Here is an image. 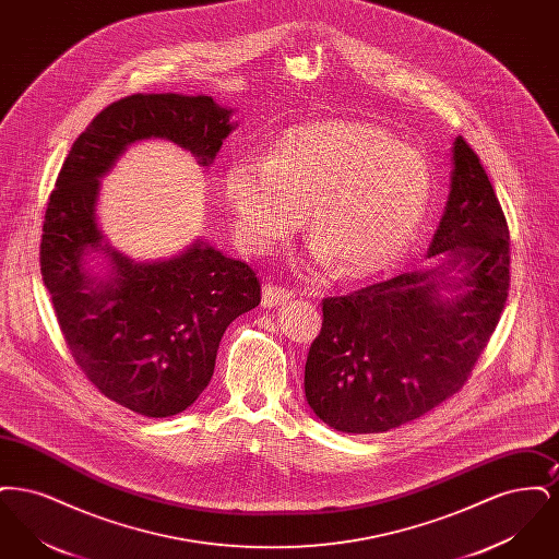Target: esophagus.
<instances>
[{"mask_svg": "<svg viewBox=\"0 0 559 559\" xmlns=\"http://www.w3.org/2000/svg\"><path fill=\"white\" fill-rule=\"evenodd\" d=\"M293 293L285 287H278V285H264V293H262V304L267 308H274V306H281L285 304L287 299H292Z\"/></svg>", "mask_w": 559, "mask_h": 559, "instance_id": "esophagus-1", "label": "esophagus"}]
</instances>
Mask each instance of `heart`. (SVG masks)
Listing matches in <instances>:
<instances>
[{
	"label": "heart",
	"mask_w": 559,
	"mask_h": 559,
	"mask_svg": "<svg viewBox=\"0 0 559 559\" xmlns=\"http://www.w3.org/2000/svg\"><path fill=\"white\" fill-rule=\"evenodd\" d=\"M426 157L360 121H319L283 133L266 160L237 159L224 174L235 235L253 253L292 239L304 224L308 260L346 276L394 266L421 230L431 201Z\"/></svg>",
	"instance_id": "heart-1"
}]
</instances>
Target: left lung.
<instances>
[{
    "instance_id": "8db88e82",
    "label": "left lung",
    "mask_w": 559,
    "mask_h": 559,
    "mask_svg": "<svg viewBox=\"0 0 559 559\" xmlns=\"http://www.w3.org/2000/svg\"><path fill=\"white\" fill-rule=\"evenodd\" d=\"M451 190L427 258L344 297L322 299L304 390L326 426L381 433L451 399L488 344L509 292L506 215L478 155L456 135Z\"/></svg>"
}]
</instances>
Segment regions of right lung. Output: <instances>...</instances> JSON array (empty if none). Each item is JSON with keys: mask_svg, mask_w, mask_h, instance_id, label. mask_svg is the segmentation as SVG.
Listing matches in <instances>:
<instances>
[{"mask_svg": "<svg viewBox=\"0 0 559 559\" xmlns=\"http://www.w3.org/2000/svg\"><path fill=\"white\" fill-rule=\"evenodd\" d=\"M212 96L133 94L100 110L73 142L44 219L41 276L81 371L108 400L171 417L212 381L224 331L260 304L240 260L197 239L167 260L135 262L98 224L100 180L133 142L160 138L210 167L237 128ZM96 257L104 270L91 265Z\"/></svg>", "mask_w": 559, "mask_h": 559, "instance_id": "add662e5", "label": "right lung"}]
</instances>
